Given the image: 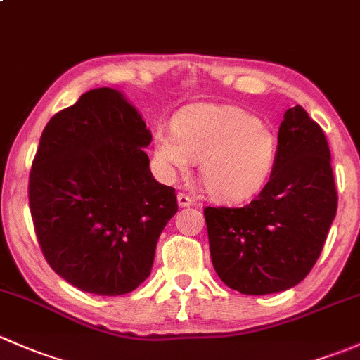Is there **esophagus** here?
Listing matches in <instances>:
<instances>
[{"instance_id": "esophagus-1", "label": "esophagus", "mask_w": 360, "mask_h": 360, "mask_svg": "<svg viewBox=\"0 0 360 360\" xmlns=\"http://www.w3.org/2000/svg\"><path fill=\"white\" fill-rule=\"evenodd\" d=\"M177 203H179V207H190L193 205V198L186 193H179L177 195Z\"/></svg>"}]
</instances>
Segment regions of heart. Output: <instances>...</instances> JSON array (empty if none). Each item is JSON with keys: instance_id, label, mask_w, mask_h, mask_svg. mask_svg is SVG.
Wrapping results in <instances>:
<instances>
[{"instance_id": "b5f03b06", "label": "heart", "mask_w": 360, "mask_h": 360, "mask_svg": "<svg viewBox=\"0 0 360 360\" xmlns=\"http://www.w3.org/2000/svg\"><path fill=\"white\" fill-rule=\"evenodd\" d=\"M174 132L158 129L153 155L167 177L190 172L212 198L243 202L264 188L278 157V139L253 113L233 105H193L174 119Z\"/></svg>"}]
</instances>
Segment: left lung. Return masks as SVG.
Listing matches in <instances>:
<instances>
[{"mask_svg": "<svg viewBox=\"0 0 360 360\" xmlns=\"http://www.w3.org/2000/svg\"><path fill=\"white\" fill-rule=\"evenodd\" d=\"M338 193L326 136L297 105L285 112L269 181L245 207H205L214 269L243 295L298 285L319 259Z\"/></svg>", "mask_w": 360, "mask_h": 360, "instance_id": "1", "label": "left lung"}]
</instances>
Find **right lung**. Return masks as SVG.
Wrapping results in <instances>:
<instances>
[{
	"label": "right lung",
	"mask_w": 360,
	"mask_h": 360,
	"mask_svg": "<svg viewBox=\"0 0 360 360\" xmlns=\"http://www.w3.org/2000/svg\"><path fill=\"white\" fill-rule=\"evenodd\" d=\"M151 134L119 91L91 89L51 117L29 174L41 252L75 288L129 293L150 276L162 229L177 212L143 151Z\"/></svg>",
	"instance_id": "right-lung-1"
}]
</instances>
